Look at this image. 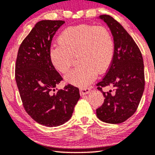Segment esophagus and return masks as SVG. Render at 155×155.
Here are the masks:
<instances>
[{"instance_id":"esophagus-1","label":"esophagus","mask_w":155,"mask_h":155,"mask_svg":"<svg viewBox=\"0 0 155 155\" xmlns=\"http://www.w3.org/2000/svg\"><path fill=\"white\" fill-rule=\"evenodd\" d=\"M90 91H91L90 88H88V87L81 88H80V94H81V96L86 95V94H89Z\"/></svg>"}]
</instances>
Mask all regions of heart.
Returning a JSON list of instances; mask_svg holds the SVG:
<instances>
[{"mask_svg":"<svg viewBox=\"0 0 155 155\" xmlns=\"http://www.w3.org/2000/svg\"><path fill=\"white\" fill-rule=\"evenodd\" d=\"M59 44L49 49V59L57 71L67 74L77 55L80 63L66 80L84 87L91 83L112 62L114 42L110 30L104 26L80 25L65 29L59 37Z\"/></svg>","mask_w":155,"mask_h":155,"instance_id":"obj_1","label":"heart"}]
</instances>
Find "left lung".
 <instances>
[{
    "label": "left lung",
    "mask_w": 155,
    "mask_h": 155,
    "mask_svg": "<svg viewBox=\"0 0 155 155\" xmlns=\"http://www.w3.org/2000/svg\"><path fill=\"white\" fill-rule=\"evenodd\" d=\"M111 31L114 54L106 76L96 84L102 92L104 103L96 109L101 120L111 124L123 123L135 113L145 88V73L141 51L123 27L108 15L99 16ZM113 85V92L102 88Z\"/></svg>",
    "instance_id": "8db88e82"
}]
</instances>
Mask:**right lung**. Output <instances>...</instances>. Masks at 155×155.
Returning a JSON list of instances; mask_svg holds the SVG:
<instances>
[{
  "label": "right lung",
  "mask_w": 155,
  "mask_h": 155,
  "mask_svg": "<svg viewBox=\"0 0 155 155\" xmlns=\"http://www.w3.org/2000/svg\"><path fill=\"white\" fill-rule=\"evenodd\" d=\"M63 20L38 22L18 49L15 80L25 110L39 124L57 127L67 122L80 98L77 87L68 84L56 91L62 80L49 59L51 40Z\"/></svg>",
  "instance_id": "add662e5"
}]
</instances>
